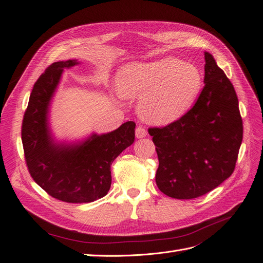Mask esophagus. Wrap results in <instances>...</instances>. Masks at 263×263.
Returning <instances> with one entry per match:
<instances>
[{"label":"esophagus","instance_id":"esophagus-1","mask_svg":"<svg viewBox=\"0 0 263 263\" xmlns=\"http://www.w3.org/2000/svg\"><path fill=\"white\" fill-rule=\"evenodd\" d=\"M135 133H136L137 138H145L147 136V130H146L145 127H142V126H138L136 128V132H135Z\"/></svg>","mask_w":263,"mask_h":263}]
</instances>
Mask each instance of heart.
<instances>
[{
    "label": "heart",
    "mask_w": 263,
    "mask_h": 263,
    "mask_svg": "<svg viewBox=\"0 0 263 263\" xmlns=\"http://www.w3.org/2000/svg\"><path fill=\"white\" fill-rule=\"evenodd\" d=\"M117 85L123 98H140L138 114L145 122L166 125L194 105L203 87V74L195 65L169 57L124 66Z\"/></svg>",
    "instance_id": "obj_1"
}]
</instances>
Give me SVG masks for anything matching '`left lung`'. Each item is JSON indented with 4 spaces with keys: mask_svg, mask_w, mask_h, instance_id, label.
Listing matches in <instances>:
<instances>
[{
    "mask_svg": "<svg viewBox=\"0 0 263 263\" xmlns=\"http://www.w3.org/2000/svg\"><path fill=\"white\" fill-rule=\"evenodd\" d=\"M204 87L194 106L178 121L149 128L159 166L156 183L179 200L202 196L235 170L242 141V119L234 85L210 52Z\"/></svg>",
    "mask_w": 263,
    "mask_h": 263,
    "instance_id": "1",
    "label": "left lung"
}]
</instances>
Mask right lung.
Here are the masks:
<instances>
[{"label": "right lung", "instance_id": "1", "mask_svg": "<svg viewBox=\"0 0 263 263\" xmlns=\"http://www.w3.org/2000/svg\"><path fill=\"white\" fill-rule=\"evenodd\" d=\"M77 60L53 62L30 93L22 124V141L28 171L50 196L67 203H90L105 196L112 183L110 165L135 140V124L126 122L107 134H92L80 142L52 138L48 112L63 69Z\"/></svg>", "mask_w": 263, "mask_h": 263}]
</instances>
